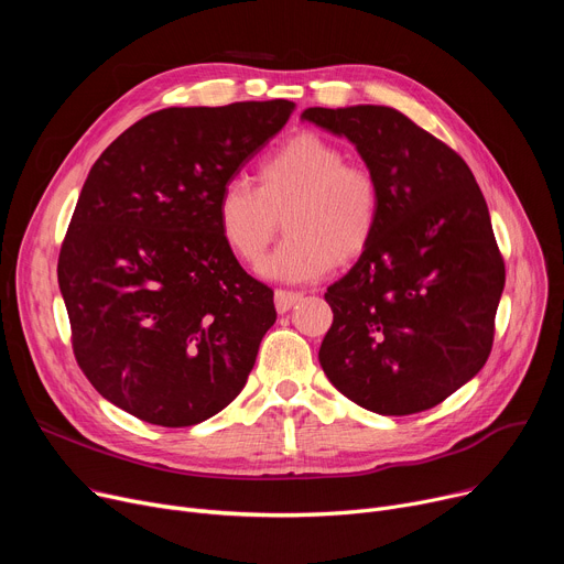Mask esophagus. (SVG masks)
<instances>
[{
    "label": "esophagus",
    "mask_w": 564,
    "mask_h": 564,
    "mask_svg": "<svg viewBox=\"0 0 564 564\" xmlns=\"http://www.w3.org/2000/svg\"><path fill=\"white\" fill-rule=\"evenodd\" d=\"M302 297H304L302 292L276 290V292H274V304H276V311H279V313H288V311H290L294 304H297Z\"/></svg>",
    "instance_id": "obj_1"
}]
</instances>
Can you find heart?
I'll use <instances>...</instances> for the list:
<instances>
[{"label":"heart","instance_id":"b5f03b06","mask_svg":"<svg viewBox=\"0 0 564 564\" xmlns=\"http://www.w3.org/2000/svg\"><path fill=\"white\" fill-rule=\"evenodd\" d=\"M345 160L334 141L300 132L258 162L256 187L228 181L215 203L228 251L256 264L283 219L285 240L258 270L264 279L315 281L336 262L357 260L375 237L381 194L366 166Z\"/></svg>","mask_w":564,"mask_h":564}]
</instances>
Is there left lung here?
Instances as JSON below:
<instances>
[{
  "mask_svg": "<svg viewBox=\"0 0 564 564\" xmlns=\"http://www.w3.org/2000/svg\"><path fill=\"white\" fill-rule=\"evenodd\" d=\"M377 177L372 242L324 300L334 324L319 366L351 402L381 416L436 406L476 377L506 285L485 196L466 162L391 107H308Z\"/></svg>",
  "mask_w": 564,
  "mask_h": 564,
  "instance_id": "8db88e82",
  "label": "left lung"
}]
</instances>
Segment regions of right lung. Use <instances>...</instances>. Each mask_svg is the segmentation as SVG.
<instances>
[{
	"label": "right lung",
	"instance_id": "add662e5",
	"mask_svg": "<svg viewBox=\"0 0 564 564\" xmlns=\"http://www.w3.org/2000/svg\"><path fill=\"white\" fill-rule=\"evenodd\" d=\"M292 111L288 100L162 109L88 171L56 274L75 359L118 409L189 427L245 389L274 292L228 251L215 203Z\"/></svg>",
	"mask_w": 564,
	"mask_h": 564
}]
</instances>
